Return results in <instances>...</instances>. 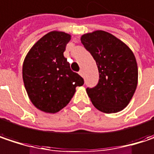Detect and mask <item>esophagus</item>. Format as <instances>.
I'll list each match as a JSON object with an SVG mask.
<instances>
[{"instance_id": "1", "label": "esophagus", "mask_w": 154, "mask_h": 154, "mask_svg": "<svg viewBox=\"0 0 154 154\" xmlns=\"http://www.w3.org/2000/svg\"><path fill=\"white\" fill-rule=\"evenodd\" d=\"M78 73H79V75H80L81 77H84V71H83L82 69H81V70H80V71H79Z\"/></svg>"}]
</instances>
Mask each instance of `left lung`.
<instances>
[{
    "label": "left lung",
    "instance_id": "left-lung-1",
    "mask_svg": "<svg viewBox=\"0 0 154 154\" xmlns=\"http://www.w3.org/2000/svg\"><path fill=\"white\" fill-rule=\"evenodd\" d=\"M80 39L95 60L100 74L98 85L86 89L91 103L106 114L122 111L129 105L137 85V63L131 49L101 30L83 34Z\"/></svg>",
    "mask_w": 154,
    "mask_h": 154
}]
</instances>
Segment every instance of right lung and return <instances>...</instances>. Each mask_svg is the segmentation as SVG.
I'll use <instances>...</instances> for the list:
<instances>
[{"label": "right lung", "mask_w": 154, "mask_h": 154, "mask_svg": "<svg viewBox=\"0 0 154 154\" xmlns=\"http://www.w3.org/2000/svg\"><path fill=\"white\" fill-rule=\"evenodd\" d=\"M71 35L52 31L39 38L23 63V80L31 102L42 112L54 114L70 101L84 79L70 69L63 56Z\"/></svg>", "instance_id": "obj_1"}]
</instances>
